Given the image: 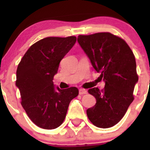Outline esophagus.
I'll return each mask as SVG.
<instances>
[{
    "label": "esophagus",
    "mask_w": 150,
    "mask_h": 150,
    "mask_svg": "<svg viewBox=\"0 0 150 150\" xmlns=\"http://www.w3.org/2000/svg\"><path fill=\"white\" fill-rule=\"evenodd\" d=\"M87 93V91L85 90V89H80V90H79V94H80V95H82V94H85Z\"/></svg>",
    "instance_id": "esophagus-1"
}]
</instances>
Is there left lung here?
Wrapping results in <instances>:
<instances>
[{
    "label": "left lung",
    "mask_w": 150,
    "mask_h": 150,
    "mask_svg": "<svg viewBox=\"0 0 150 150\" xmlns=\"http://www.w3.org/2000/svg\"><path fill=\"white\" fill-rule=\"evenodd\" d=\"M77 41L105 82L101 90H88L97 102L87 110V117L98 128H111L122 119L134 100L138 81L135 56L125 40L110 32L79 35Z\"/></svg>",
    "instance_id": "8db88e82"
}]
</instances>
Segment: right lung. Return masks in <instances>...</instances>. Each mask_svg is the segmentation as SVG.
Wrapping results in <instances>:
<instances>
[{
  "label": "right lung",
  "mask_w": 150,
  "mask_h": 150,
  "mask_svg": "<svg viewBox=\"0 0 150 150\" xmlns=\"http://www.w3.org/2000/svg\"><path fill=\"white\" fill-rule=\"evenodd\" d=\"M76 37H46L29 48L18 64L15 85L21 104L31 120L39 128L59 127L68 106L79 94L75 87L61 89L53 86L60 62L72 49Z\"/></svg>",
  "instance_id": "1"
}]
</instances>
